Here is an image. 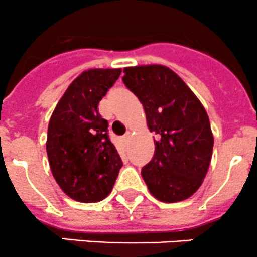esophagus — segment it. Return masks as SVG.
I'll return each instance as SVG.
<instances>
[{
  "instance_id": "obj_1",
  "label": "esophagus",
  "mask_w": 257,
  "mask_h": 257,
  "mask_svg": "<svg viewBox=\"0 0 257 257\" xmlns=\"http://www.w3.org/2000/svg\"><path fill=\"white\" fill-rule=\"evenodd\" d=\"M130 137H131V134H130V132H126V134L123 135V136H122V140H123V142H126V144H127V142H128V140H130Z\"/></svg>"
}]
</instances>
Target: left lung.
<instances>
[{
	"instance_id": "left-lung-1",
	"label": "left lung",
	"mask_w": 257,
	"mask_h": 257,
	"mask_svg": "<svg viewBox=\"0 0 257 257\" xmlns=\"http://www.w3.org/2000/svg\"><path fill=\"white\" fill-rule=\"evenodd\" d=\"M123 72V83L142 103L147 126L157 135L154 157L142 167V179L160 201L189 199L206 176L214 147L204 106L166 66L126 67Z\"/></svg>"
}]
</instances>
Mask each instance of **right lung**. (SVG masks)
I'll use <instances>...</instances> for the list:
<instances>
[{
	"mask_svg": "<svg viewBox=\"0 0 257 257\" xmlns=\"http://www.w3.org/2000/svg\"><path fill=\"white\" fill-rule=\"evenodd\" d=\"M121 75V68H93L81 73L58 101L48 123L51 171L67 196L98 202L112 191L122 160L108 136L98 103Z\"/></svg>",
	"mask_w": 257,
	"mask_h": 257,
	"instance_id": "1",
	"label": "right lung"
}]
</instances>
